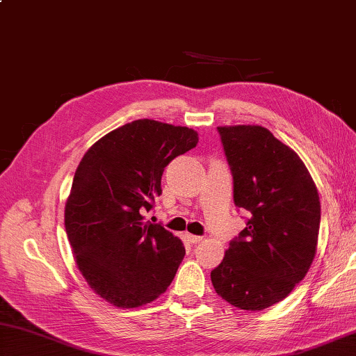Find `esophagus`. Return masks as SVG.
Here are the masks:
<instances>
[{
  "label": "esophagus",
  "instance_id": "34e87169",
  "mask_svg": "<svg viewBox=\"0 0 356 356\" xmlns=\"http://www.w3.org/2000/svg\"><path fill=\"white\" fill-rule=\"evenodd\" d=\"M186 240H188L191 244H197L204 240L202 236H197V235H191V234H186Z\"/></svg>",
  "mask_w": 356,
  "mask_h": 356
}]
</instances>
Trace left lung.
I'll return each mask as SVG.
<instances>
[{
  "mask_svg": "<svg viewBox=\"0 0 356 356\" xmlns=\"http://www.w3.org/2000/svg\"><path fill=\"white\" fill-rule=\"evenodd\" d=\"M234 176V200L248 211L213 288L249 312L280 302L303 280L318 245L321 202L299 156L261 126L218 127Z\"/></svg>",
  "mask_w": 356,
  "mask_h": 356,
  "instance_id": "1",
  "label": "left lung"
}]
</instances>
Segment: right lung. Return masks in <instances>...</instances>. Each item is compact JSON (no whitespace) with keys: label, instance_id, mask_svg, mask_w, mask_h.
<instances>
[{"label":"right lung","instance_id":"1","mask_svg":"<svg viewBox=\"0 0 356 356\" xmlns=\"http://www.w3.org/2000/svg\"><path fill=\"white\" fill-rule=\"evenodd\" d=\"M197 145L188 127L137 120L90 147L74 172L65 230L83 279L115 307L156 300L185 257L177 236L143 221L170 161Z\"/></svg>","mask_w":356,"mask_h":356}]
</instances>
